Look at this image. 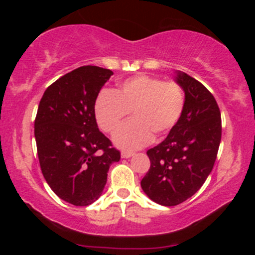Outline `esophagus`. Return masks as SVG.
<instances>
[{
	"label": "esophagus",
	"instance_id": "1",
	"mask_svg": "<svg viewBox=\"0 0 255 255\" xmlns=\"http://www.w3.org/2000/svg\"><path fill=\"white\" fill-rule=\"evenodd\" d=\"M133 154H134V152H130V151H122L121 152L122 158H130Z\"/></svg>",
	"mask_w": 255,
	"mask_h": 255
}]
</instances>
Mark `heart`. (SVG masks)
<instances>
[{
    "mask_svg": "<svg viewBox=\"0 0 255 255\" xmlns=\"http://www.w3.org/2000/svg\"><path fill=\"white\" fill-rule=\"evenodd\" d=\"M186 97L182 87L174 81L139 74L126 79L113 91H102L96 99L95 115L99 127L113 134L125 122L131 121L114 136L124 150H135L169 133L182 115Z\"/></svg>",
    "mask_w": 255,
    "mask_h": 255,
    "instance_id": "1",
    "label": "heart"
}]
</instances>
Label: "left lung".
<instances>
[{
  "label": "left lung",
  "instance_id": "8db88e82",
  "mask_svg": "<svg viewBox=\"0 0 255 255\" xmlns=\"http://www.w3.org/2000/svg\"><path fill=\"white\" fill-rule=\"evenodd\" d=\"M175 81L184 91V109L169 135L147 151L150 169L141 188L154 203L175 206L203 186L212 171L221 144V111L212 93L182 72Z\"/></svg>",
  "mask_w": 255,
  "mask_h": 255
}]
</instances>
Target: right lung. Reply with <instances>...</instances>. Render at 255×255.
I'll list each match as a JSON object with an SVG mask.
<instances>
[{
	"mask_svg": "<svg viewBox=\"0 0 255 255\" xmlns=\"http://www.w3.org/2000/svg\"><path fill=\"white\" fill-rule=\"evenodd\" d=\"M113 74L79 67L51 84L38 107L34 137L43 176L57 197L75 206L101 197L110 165L121 158L95 115L99 91Z\"/></svg>",
	"mask_w": 255,
	"mask_h": 255,
	"instance_id": "1",
	"label": "right lung"
}]
</instances>
